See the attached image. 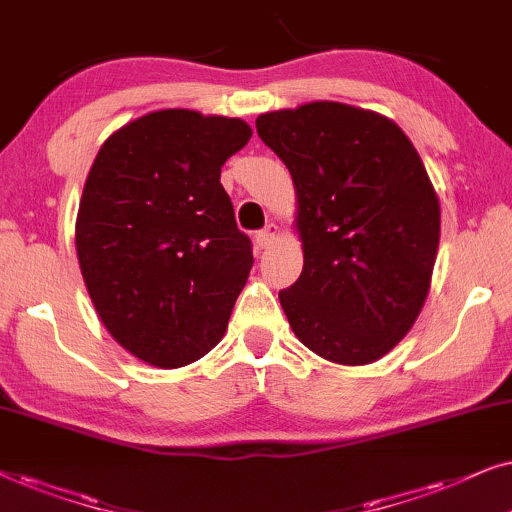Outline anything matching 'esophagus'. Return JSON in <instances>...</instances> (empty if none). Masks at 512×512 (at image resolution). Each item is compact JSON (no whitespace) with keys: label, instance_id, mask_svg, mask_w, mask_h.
Masks as SVG:
<instances>
[{"label":"esophagus","instance_id":"obj_1","mask_svg":"<svg viewBox=\"0 0 512 512\" xmlns=\"http://www.w3.org/2000/svg\"><path fill=\"white\" fill-rule=\"evenodd\" d=\"M278 236H281V229H278L276 224H267V227L255 234V243L260 245V248H271V245L278 241Z\"/></svg>","mask_w":512,"mask_h":512}]
</instances>
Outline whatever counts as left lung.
I'll return each mask as SVG.
<instances>
[{
  "label": "left lung",
  "mask_w": 512,
  "mask_h": 512,
  "mask_svg": "<svg viewBox=\"0 0 512 512\" xmlns=\"http://www.w3.org/2000/svg\"><path fill=\"white\" fill-rule=\"evenodd\" d=\"M288 166L304 269L278 292L306 349L339 365L386 356L431 288L440 203L410 138L370 109L309 102L260 114Z\"/></svg>",
  "instance_id": "1"
}]
</instances>
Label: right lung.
<instances>
[{
  "label": "right lung",
  "mask_w": 512,
  "mask_h": 512,
  "mask_svg": "<svg viewBox=\"0 0 512 512\" xmlns=\"http://www.w3.org/2000/svg\"><path fill=\"white\" fill-rule=\"evenodd\" d=\"M241 119L161 109L112 133L86 177L77 257L102 325L145 363L173 370L227 332L252 267L224 192V161L250 140Z\"/></svg>",
  "instance_id": "add662e5"
}]
</instances>
